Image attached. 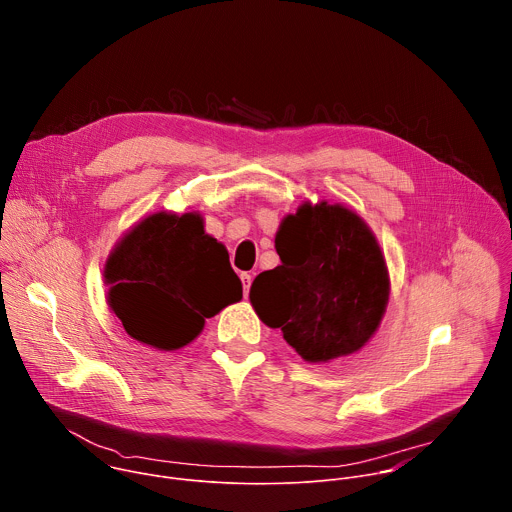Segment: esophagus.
<instances>
[{
	"instance_id": "34e87169",
	"label": "esophagus",
	"mask_w": 512,
	"mask_h": 512,
	"mask_svg": "<svg viewBox=\"0 0 512 512\" xmlns=\"http://www.w3.org/2000/svg\"><path fill=\"white\" fill-rule=\"evenodd\" d=\"M241 281H243V294H245V298L249 296V289H251V281H253V277L249 275V273H241Z\"/></svg>"
}]
</instances>
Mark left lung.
Masks as SVG:
<instances>
[{"instance_id": "left-lung-1", "label": "left lung", "mask_w": 512, "mask_h": 512, "mask_svg": "<svg viewBox=\"0 0 512 512\" xmlns=\"http://www.w3.org/2000/svg\"><path fill=\"white\" fill-rule=\"evenodd\" d=\"M275 251L281 263L255 277L249 300L306 362L354 354L375 336L391 279L375 233L356 210L304 202L281 221Z\"/></svg>"}]
</instances>
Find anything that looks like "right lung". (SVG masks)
Masks as SVG:
<instances>
[{"mask_svg":"<svg viewBox=\"0 0 512 512\" xmlns=\"http://www.w3.org/2000/svg\"><path fill=\"white\" fill-rule=\"evenodd\" d=\"M103 279L125 332L166 352L188 346L206 318L243 298L229 251L206 235L200 212L145 214L111 249Z\"/></svg>","mask_w":512,"mask_h":512,"instance_id":"right-lung-1","label":"right lung"}]
</instances>
